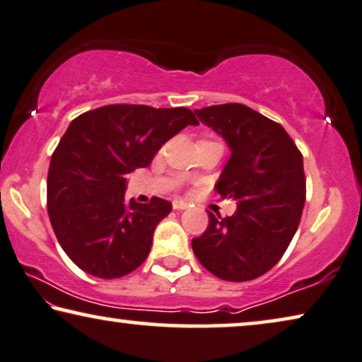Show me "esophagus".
<instances>
[{
  "label": "esophagus",
  "mask_w": 362,
  "mask_h": 362,
  "mask_svg": "<svg viewBox=\"0 0 362 362\" xmlns=\"http://www.w3.org/2000/svg\"><path fill=\"white\" fill-rule=\"evenodd\" d=\"M172 206H174V210H187L188 203L180 200V198H177V200L172 202Z\"/></svg>",
  "instance_id": "1"
}]
</instances>
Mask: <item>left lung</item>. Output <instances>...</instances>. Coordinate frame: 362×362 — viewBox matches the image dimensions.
Wrapping results in <instances>:
<instances>
[{"label":"left lung","mask_w":362,"mask_h":362,"mask_svg":"<svg viewBox=\"0 0 362 362\" xmlns=\"http://www.w3.org/2000/svg\"><path fill=\"white\" fill-rule=\"evenodd\" d=\"M195 113L230 147L215 188L238 208L226 218L208 211L205 233L192 239L193 252L223 281H252L281 261L298 228L307 195L302 152L281 124L246 105Z\"/></svg>","instance_id":"1"}]
</instances>
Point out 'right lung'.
Returning <instances> with one entry per match:
<instances>
[{
	"mask_svg": "<svg viewBox=\"0 0 362 362\" xmlns=\"http://www.w3.org/2000/svg\"><path fill=\"white\" fill-rule=\"evenodd\" d=\"M198 119L187 108L108 105L70 123L47 175V211L60 246L90 276L118 279L149 256L152 234L172 211L154 197L124 200L126 179Z\"/></svg>",
	"mask_w": 362,
	"mask_h": 362,
	"instance_id": "add662e5",
	"label": "right lung"
}]
</instances>
